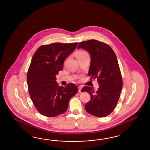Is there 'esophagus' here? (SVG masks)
Wrapping results in <instances>:
<instances>
[{"instance_id":"34e87169","label":"esophagus","mask_w":150,"mask_h":150,"mask_svg":"<svg viewBox=\"0 0 150 150\" xmlns=\"http://www.w3.org/2000/svg\"><path fill=\"white\" fill-rule=\"evenodd\" d=\"M78 88H79V93H81V92L82 87H78Z\"/></svg>"}]
</instances>
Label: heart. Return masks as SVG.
I'll list each match as a JSON object with an SVG mask.
<instances>
[{"label": "heart", "instance_id": "obj_1", "mask_svg": "<svg viewBox=\"0 0 150 150\" xmlns=\"http://www.w3.org/2000/svg\"><path fill=\"white\" fill-rule=\"evenodd\" d=\"M87 55H88V53L86 51H85V50H79V51L77 52L76 54V57L78 59V58H81L83 57H85V56Z\"/></svg>", "mask_w": 150, "mask_h": 150}]
</instances>
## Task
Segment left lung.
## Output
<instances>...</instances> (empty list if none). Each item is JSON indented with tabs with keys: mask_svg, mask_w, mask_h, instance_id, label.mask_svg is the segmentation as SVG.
<instances>
[{
	"mask_svg": "<svg viewBox=\"0 0 150 150\" xmlns=\"http://www.w3.org/2000/svg\"><path fill=\"white\" fill-rule=\"evenodd\" d=\"M83 48L91 55L88 75L90 80L97 79L99 88L97 91L85 86L81 91L91 96L85 105L88 113L97 117H105L115 109L123 87V80L117 56L108 45L96 40L80 42L77 48Z\"/></svg>",
	"mask_w": 150,
	"mask_h": 150,
	"instance_id": "1",
	"label": "left lung"
}]
</instances>
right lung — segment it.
<instances>
[{"instance_id":"obj_1","label":"right lung","mask_w":150,"mask_h":150,"mask_svg":"<svg viewBox=\"0 0 150 150\" xmlns=\"http://www.w3.org/2000/svg\"><path fill=\"white\" fill-rule=\"evenodd\" d=\"M77 44L53 43L41 45L32 57L27 74L28 93L38 112L45 117H54L65 113L70 98L78 92L73 83L65 87L59 86L55 77Z\"/></svg>"}]
</instances>
